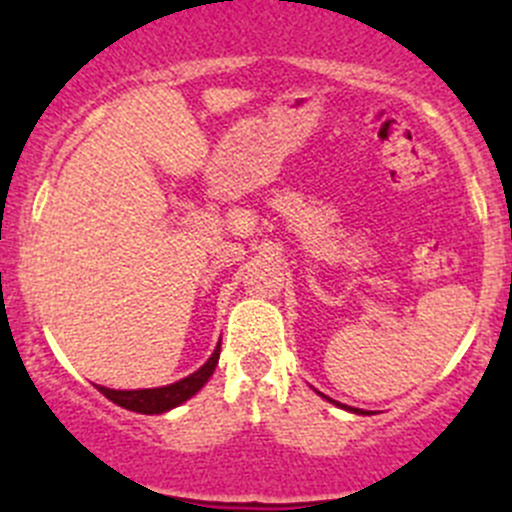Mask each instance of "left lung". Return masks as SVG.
Segmentation results:
<instances>
[{
  "label": "left lung",
  "mask_w": 512,
  "mask_h": 512,
  "mask_svg": "<svg viewBox=\"0 0 512 512\" xmlns=\"http://www.w3.org/2000/svg\"><path fill=\"white\" fill-rule=\"evenodd\" d=\"M332 404H337V401H332ZM349 411H356V414H359V409H349ZM361 414H364V411H361Z\"/></svg>",
  "instance_id": "1"
}]
</instances>
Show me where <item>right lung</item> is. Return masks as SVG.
<instances>
[{"label":"right lung","instance_id":"obj_1","mask_svg":"<svg viewBox=\"0 0 512 512\" xmlns=\"http://www.w3.org/2000/svg\"><path fill=\"white\" fill-rule=\"evenodd\" d=\"M220 359V344L215 349L213 356L200 366L195 374L185 376V379L175 381L170 386H160V389H138V391H116V389H106V386H98L106 399H111L113 404L123 406L128 411H136V414H163V411L175 409L183 401H188L190 396L198 394L200 389L205 386V381L213 376L215 366H218Z\"/></svg>","mask_w":512,"mask_h":512}]
</instances>
